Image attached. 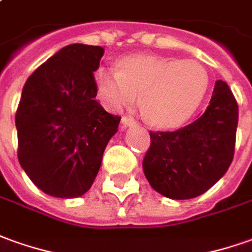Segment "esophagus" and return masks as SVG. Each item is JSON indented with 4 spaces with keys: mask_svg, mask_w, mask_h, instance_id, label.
Returning <instances> with one entry per match:
<instances>
[{
    "mask_svg": "<svg viewBox=\"0 0 252 252\" xmlns=\"http://www.w3.org/2000/svg\"><path fill=\"white\" fill-rule=\"evenodd\" d=\"M122 123H123V126H136L137 121H134L131 116H123Z\"/></svg>",
    "mask_w": 252,
    "mask_h": 252,
    "instance_id": "obj_1",
    "label": "esophagus"
}]
</instances>
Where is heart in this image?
Here are the masks:
<instances>
[{
  "label": "heart",
  "mask_w": 252,
  "mask_h": 252,
  "mask_svg": "<svg viewBox=\"0 0 252 252\" xmlns=\"http://www.w3.org/2000/svg\"><path fill=\"white\" fill-rule=\"evenodd\" d=\"M100 96L112 108L133 105L141 94V109L156 126H178L202 104L209 89V74L195 60L156 55L122 59L116 68H98Z\"/></svg>",
  "instance_id": "1"
}]
</instances>
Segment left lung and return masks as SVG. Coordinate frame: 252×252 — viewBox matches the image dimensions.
<instances>
[{"instance_id":"obj_1","label":"left lung","mask_w":252,"mask_h":252,"mask_svg":"<svg viewBox=\"0 0 252 252\" xmlns=\"http://www.w3.org/2000/svg\"><path fill=\"white\" fill-rule=\"evenodd\" d=\"M239 107L232 90L217 81L209 107L196 121L171 131H149L143 170L160 195L185 200L209 190L233 160Z\"/></svg>"}]
</instances>
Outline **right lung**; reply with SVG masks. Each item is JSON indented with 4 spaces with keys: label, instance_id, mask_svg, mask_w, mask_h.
<instances>
[{
    "label": "right lung",
    "instance_id": "add662e5",
    "mask_svg": "<svg viewBox=\"0 0 252 252\" xmlns=\"http://www.w3.org/2000/svg\"><path fill=\"white\" fill-rule=\"evenodd\" d=\"M104 49L67 45L24 83L16 111L17 158L42 192L71 199L86 193L121 116L94 100V71Z\"/></svg>",
    "mask_w": 252,
    "mask_h": 252
}]
</instances>
